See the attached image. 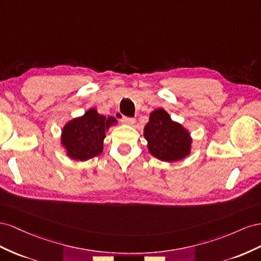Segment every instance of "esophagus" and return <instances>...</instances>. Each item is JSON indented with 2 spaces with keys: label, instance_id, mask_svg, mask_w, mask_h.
<instances>
[{
  "label": "esophagus",
  "instance_id": "34e87169",
  "mask_svg": "<svg viewBox=\"0 0 261 261\" xmlns=\"http://www.w3.org/2000/svg\"><path fill=\"white\" fill-rule=\"evenodd\" d=\"M121 122H122V123H124V124H129V125H132L133 123L136 122V119H135V118L122 117V119H121Z\"/></svg>",
  "mask_w": 261,
  "mask_h": 261
}]
</instances>
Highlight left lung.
Returning <instances> with one entry per match:
<instances>
[{
  "instance_id": "8db88e82",
  "label": "left lung",
  "mask_w": 261,
  "mask_h": 261,
  "mask_svg": "<svg viewBox=\"0 0 261 261\" xmlns=\"http://www.w3.org/2000/svg\"><path fill=\"white\" fill-rule=\"evenodd\" d=\"M147 148L154 158L163 162H177L188 156L192 139L187 129L176 121L163 108L152 111L144 126Z\"/></svg>"
}]
</instances>
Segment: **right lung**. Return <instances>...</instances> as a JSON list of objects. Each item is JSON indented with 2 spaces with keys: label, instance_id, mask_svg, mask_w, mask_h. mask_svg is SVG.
I'll use <instances>...</instances> for the list:
<instances>
[{
  "label": "right lung",
  "instance_id": "add662e5",
  "mask_svg": "<svg viewBox=\"0 0 261 261\" xmlns=\"http://www.w3.org/2000/svg\"><path fill=\"white\" fill-rule=\"evenodd\" d=\"M117 122L116 118H106L94 108L88 109L82 117L72 119L63 126L61 135V144L66 155L81 162L99 155L106 131Z\"/></svg>",
  "mask_w": 261,
  "mask_h": 261
}]
</instances>
